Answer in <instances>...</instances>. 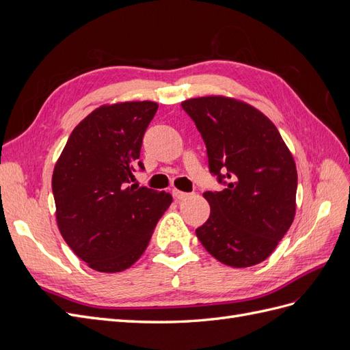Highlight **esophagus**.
Returning a JSON list of instances; mask_svg holds the SVG:
<instances>
[{"instance_id": "esophagus-1", "label": "esophagus", "mask_w": 350, "mask_h": 350, "mask_svg": "<svg viewBox=\"0 0 350 350\" xmlns=\"http://www.w3.org/2000/svg\"><path fill=\"white\" fill-rule=\"evenodd\" d=\"M172 194H174V197H175L176 200H184V198L189 197V194H188V193L179 191V189H176V188H174V189H172Z\"/></svg>"}]
</instances>
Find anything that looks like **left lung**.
<instances>
[{
	"mask_svg": "<svg viewBox=\"0 0 350 350\" xmlns=\"http://www.w3.org/2000/svg\"><path fill=\"white\" fill-rule=\"evenodd\" d=\"M181 107L203 137L211 175L225 185L203 194L211 210L197 238L226 266H256L270 257L293 221V157L276 125L245 102L204 96Z\"/></svg>",
	"mask_w": 350,
	"mask_h": 350,
	"instance_id": "8db88e82",
	"label": "left lung"
}]
</instances>
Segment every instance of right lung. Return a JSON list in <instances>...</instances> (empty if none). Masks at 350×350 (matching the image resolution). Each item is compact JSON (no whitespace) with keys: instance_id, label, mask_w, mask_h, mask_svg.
<instances>
[{"instance_id":"right-lung-1","label":"right lung","mask_w":350,"mask_h":350,"mask_svg":"<svg viewBox=\"0 0 350 350\" xmlns=\"http://www.w3.org/2000/svg\"><path fill=\"white\" fill-rule=\"evenodd\" d=\"M156 111L150 100L103 105L72 130L55 163L58 229L74 254L96 271L131 267L172 203L165 191L129 185L135 169H144L143 135Z\"/></svg>"}]
</instances>
